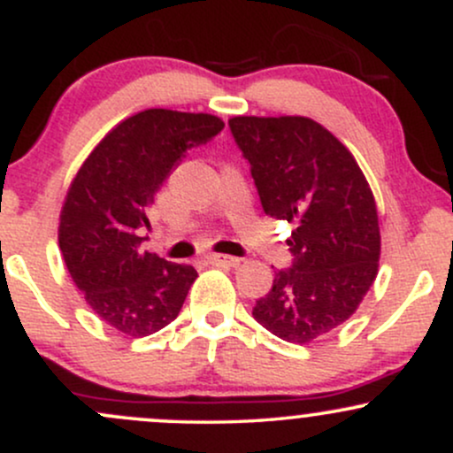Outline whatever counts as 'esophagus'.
Returning <instances> with one entry per match:
<instances>
[{
  "mask_svg": "<svg viewBox=\"0 0 453 453\" xmlns=\"http://www.w3.org/2000/svg\"><path fill=\"white\" fill-rule=\"evenodd\" d=\"M211 264H215V266H238V264L242 262L241 257H232V256H221V253H212V256L206 257Z\"/></svg>",
  "mask_w": 453,
  "mask_h": 453,
  "instance_id": "1",
  "label": "esophagus"
}]
</instances>
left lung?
Listing matches in <instances>:
<instances>
[{
    "mask_svg": "<svg viewBox=\"0 0 453 453\" xmlns=\"http://www.w3.org/2000/svg\"><path fill=\"white\" fill-rule=\"evenodd\" d=\"M227 126L264 212L294 223L292 266L274 270L253 317L304 345L349 319L377 277L375 197L353 155L313 119L234 117Z\"/></svg>",
    "mask_w": 453,
    "mask_h": 453,
    "instance_id": "left-lung-1",
    "label": "left lung"
}]
</instances>
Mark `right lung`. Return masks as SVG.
Listing matches in <instances>:
<instances>
[{"instance_id": "1", "label": "right lung", "mask_w": 453, "mask_h": 453, "mask_svg": "<svg viewBox=\"0 0 453 453\" xmlns=\"http://www.w3.org/2000/svg\"><path fill=\"white\" fill-rule=\"evenodd\" d=\"M221 119L149 108L93 149L67 189L59 249L87 304L114 330L149 336L174 321L197 277L189 264L140 251L149 209L187 150L212 140Z\"/></svg>"}]
</instances>
